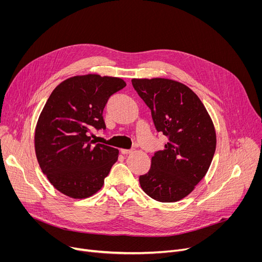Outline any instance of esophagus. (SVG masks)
I'll list each match as a JSON object with an SVG mask.
<instances>
[{"instance_id":"1","label":"esophagus","mask_w":262,"mask_h":262,"mask_svg":"<svg viewBox=\"0 0 262 262\" xmlns=\"http://www.w3.org/2000/svg\"><path fill=\"white\" fill-rule=\"evenodd\" d=\"M121 153L123 154V155H128V154H130V153H133V149H121Z\"/></svg>"}]
</instances>
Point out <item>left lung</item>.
I'll use <instances>...</instances> for the list:
<instances>
[{"mask_svg": "<svg viewBox=\"0 0 262 262\" xmlns=\"http://www.w3.org/2000/svg\"><path fill=\"white\" fill-rule=\"evenodd\" d=\"M133 87L152 113L157 132L168 137L139 177L142 190L162 203L181 201L207 173L216 146L212 120L199 96L180 81L134 78Z\"/></svg>", "mask_w": 262, "mask_h": 262, "instance_id": "obj_1", "label": "left lung"}]
</instances>
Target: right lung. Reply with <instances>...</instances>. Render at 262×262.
Returning a JSON list of instances; mask_svg holds the SVG:
<instances>
[{"label": "right lung", "instance_id": "1", "mask_svg": "<svg viewBox=\"0 0 262 262\" xmlns=\"http://www.w3.org/2000/svg\"><path fill=\"white\" fill-rule=\"evenodd\" d=\"M126 86L122 78L99 74L68 78L53 90L35 130L39 166L62 194L87 199L104 185L119 150L96 143L89 134L105 129L108 99Z\"/></svg>", "mask_w": 262, "mask_h": 262}]
</instances>
